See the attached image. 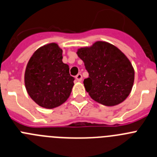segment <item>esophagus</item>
<instances>
[{
	"mask_svg": "<svg viewBox=\"0 0 157 157\" xmlns=\"http://www.w3.org/2000/svg\"><path fill=\"white\" fill-rule=\"evenodd\" d=\"M76 79H77V80L78 82H80L82 81V75L80 74H77V76H76Z\"/></svg>",
	"mask_w": 157,
	"mask_h": 157,
	"instance_id": "esophagus-1",
	"label": "esophagus"
}]
</instances>
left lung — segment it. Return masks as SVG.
<instances>
[{
  "label": "left lung",
  "instance_id": "left-lung-1",
  "mask_svg": "<svg viewBox=\"0 0 157 157\" xmlns=\"http://www.w3.org/2000/svg\"><path fill=\"white\" fill-rule=\"evenodd\" d=\"M89 77L83 84L94 101L115 106L128 98L134 83L135 71L128 57L109 42L97 41L77 49Z\"/></svg>",
  "mask_w": 157,
  "mask_h": 157
}]
</instances>
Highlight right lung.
I'll use <instances>...</instances> for the list:
<instances>
[{"mask_svg":"<svg viewBox=\"0 0 157 157\" xmlns=\"http://www.w3.org/2000/svg\"><path fill=\"white\" fill-rule=\"evenodd\" d=\"M63 49L55 42L36 49L25 71V85L31 98L47 109L60 106L69 98L74 78L63 63Z\"/></svg>","mask_w":157,"mask_h":157,"instance_id":"1","label":"right lung"}]
</instances>
